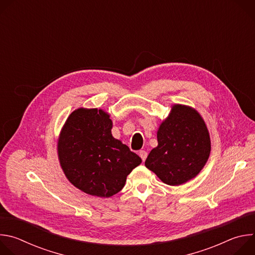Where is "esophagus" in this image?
<instances>
[{"label":"esophagus","instance_id":"1","mask_svg":"<svg viewBox=\"0 0 255 255\" xmlns=\"http://www.w3.org/2000/svg\"><path fill=\"white\" fill-rule=\"evenodd\" d=\"M139 156L141 157V159L143 161H145V159H146V157H147V152L145 151V150H140L139 151Z\"/></svg>","mask_w":255,"mask_h":255}]
</instances>
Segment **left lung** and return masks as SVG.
Listing matches in <instances>:
<instances>
[{
  "mask_svg": "<svg viewBox=\"0 0 255 255\" xmlns=\"http://www.w3.org/2000/svg\"><path fill=\"white\" fill-rule=\"evenodd\" d=\"M157 147L145 160L164 184L179 186L195 177L206 164L211 141L200 114L190 107L174 105L157 131Z\"/></svg>",
  "mask_w": 255,
  "mask_h": 255,
  "instance_id": "obj_1",
  "label": "left lung"
}]
</instances>
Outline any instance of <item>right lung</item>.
<instances>
[{"label":"right lung","mask_w":255,"mask_h":255,"mask_svg":"<svg viewBox=\"0 0 255 255\" xmlns=\"http://www.w3.org/2000/svg\"><path fill=\"white\" fill-rule=\"evenodd\" d=\"M111 129L106 112L81 108L69 115L60 133V165L70 183L86 194L109 198L119 193L142 161Z\"/></svg>","instance_id":"obj_1"}]
</instances>
